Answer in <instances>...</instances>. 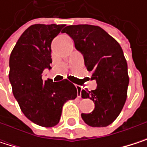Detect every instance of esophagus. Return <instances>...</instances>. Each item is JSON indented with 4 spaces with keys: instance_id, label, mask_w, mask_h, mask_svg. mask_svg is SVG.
<instances>
[{
    "instance_id": "34e87169",
    "label": "esophagus",
    "mask_w": 147,
    "mask_h": 147,
    "mask_svg": "<svg viewBox=\"0 0 147 147\" xmlns=\"http://www.w3.org/2000/svg\"><path fill=\"white\" fill-rule=\"evenodd\" d=\"M76 88L77 89V97L80 98L81 97V94H82V87L79 86V85H76Z\"/></svg>"
}]
</instances>
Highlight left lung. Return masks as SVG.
Listing matches in <instances>:
<instances>
[{
    "mask_svg": "<svg viewBox=\"0 0 147 147\" xmlns=\"http://www.w3.org/2000/svg\"><path fill=\"white\" fill-rule=\"evenodd\" d=\"M62 32L73 39L76 48L83 54L91 79L97 82L95 90H82V98L90 99L95 105L94 110L82 113V118L91 127H106L119 116L127 99L129 77L123 49L100 26L69 25Z\"/></svg>",
    "mask_w": 147,
    "mask_h": 147,
    "instance_id": "1",
    "label": "left lung"
}]
</instances>
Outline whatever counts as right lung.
<instances>
[{"mask_svg":"<svg viewBox=\"0 0 147 147\" xmlns=\"http://www.w3.org/2000/svg\"><path fill=\"white\" fill-rule=\"evenodd\" d=\"M65 24H33L21 35L9 59V81L24 116L46 128L57 125L65 103L75 100L77 90L67 79L43 81L45 68L51 69V43Z\"/></svg>","mask_w":147,"mask_h":147,"instance_id":"1","label":"right lung"}]
</instances>
